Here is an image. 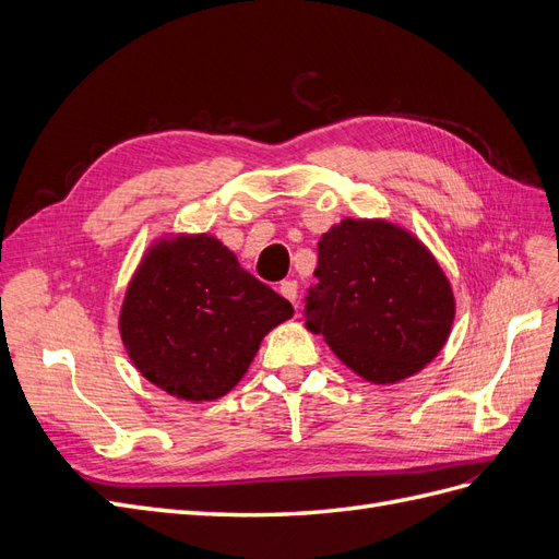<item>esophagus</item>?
I'll use <instances>...</instances> for the list:
<instances>
[{
    "label": "esophagus",
    "instance_id": "obj_1",
    "mask_svg": "<svg viewBox=\"0 0 559 559\" xmlns=\"http://www.w3.org/2000/svg\"><path fill=\"white\" fill-rule=\"evenodd\" d=\"M280 294H282L286 300H292L294 306H296V298H298V282H296V280H284V282L280 284Z\"/></svg>",
    "mask_w": 559,
    "mask_h": 559
}]
</instances>
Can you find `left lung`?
Returning <instances> with one entry per match:
<instances>
[{"mask_svg": "<svg viewBox=\"0 0 559 559\" xmlns=\"http://www.w3.org/2000/svg\"><path fill=\"white\" fill-rule=\"evenodd\" d=\"M314 277L302 310L308 329L368 382L417 373L448 341L450 282L411 233L345 218L317 242Z\"/></svg>", "mask_w": 559, "mask_h": 559, "instance_id": "left-lung-1", "label": "left lung"}]
</instances>
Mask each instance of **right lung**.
I'll use <instances>...</instances> for the list:
<instances>
[{
	"label": "right lung",
	"mask_w": 559,
	"mask_h": 559,
	"mask_svg": "<svg viewBox=\"0 0 559 559\" xmlns=\"http://www.w3.org/2000/svg\"><path fill=\"white\" fill-rule=\"evenodd\" d=\"M292 302L240 267L207 235L158 242L134 273L121 337L140 373L183 401H212L240 382L263 335Z\"/></svg>",
	"instance_id": "right-lung-1"
}]
</instances>
